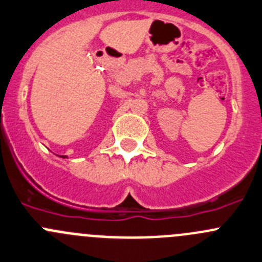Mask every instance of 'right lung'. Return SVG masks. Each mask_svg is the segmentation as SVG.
Masks as SVG:
<instances>
[{"label":"right lung","mask_w":262,"mask_h":262,"mask_svg":"<svg viewBox=\"0 0 262 262\" xmlns=\"http://www.w3.org/2000/svg\"><path fill=\"white\" fill-rule=\"evenodd\" d=\"M62 157H65V156H62Z\"/></svg>","instance_id":"right-lung-1"}]
</instances>
